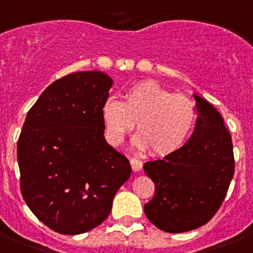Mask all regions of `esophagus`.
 <instances>
[{
	"instance_id": "1",
	"label": "esophagus",
	"mask_w": 253,
	"mask_h": 253,
	"mask_svg": "<svg viewBox=\"0 0 253 253\" xmlns=\"http://www.w3.org/2000/svg\"><path fill=\"white\" fill-rule=\"evenodd\" d=\"M130 165H131V169H133V171L138 172V171H140L141 168H143V161L138 158H131Z\"/></svg>"
}]
</instances>
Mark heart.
Returning a JSON list of instances; mask_svg holds the SVG:
<instances>
[{"instance_id":"1","label":"heart","mask_w":253,"mask_h":253,"mask_svg":"<svg viewBox=\"0 0 253 253\" xmlns=\"http://www.w3.org/2000/svg\"><path fill=\"white\" fill-rule=\"evenodd\" d=\"M105 136L117 146L134 128L133 144L155 155L177 150L189 136L196 119L194 102L184 94H174L155 82H140L123 95L109 98L102 107Z\"/></svg>"}]
</instances>
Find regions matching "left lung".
Instances as JSON below:
<instances>
[{
    "label": "left lung",
    "instance_id": "obj_1",
    "mask_svg": "<svg viewBox=\"0 0 253 253\" xmlns=\"http://www.w3.org/2000/svg\"><path fill=\"white\" fill-rule=\"evenodd\" d=\"M196 123L189 140L163 159L148 161L144 171L155 185L145 215L160 230L180 233L212 218L235 172L231 135L212 104L197 94Z\"/></svg>",
    "mask_w": 253,
    "mask_h": 253
}]
</instances>
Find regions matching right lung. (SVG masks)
I'll use <instances>...</instances> for the list:
<instances>
[{"mask_svg": "<svg viewBox=\"0 0 253 253\" xmlns=\"http://www.w3.org/2000/svg\"><path fill=\"white\" fill-rule=\"evenodd\" d=\"M113 79L99 71L53 82L26 117L17 144L21 192L36 217L63 235H79L109 216L130 177L126 156L104 138L102 107Z\"/></svg>", "mask_w": 253, "mask_h": 253, "instance_id": "add662e5", "label": "right lung"}]
</instances>
